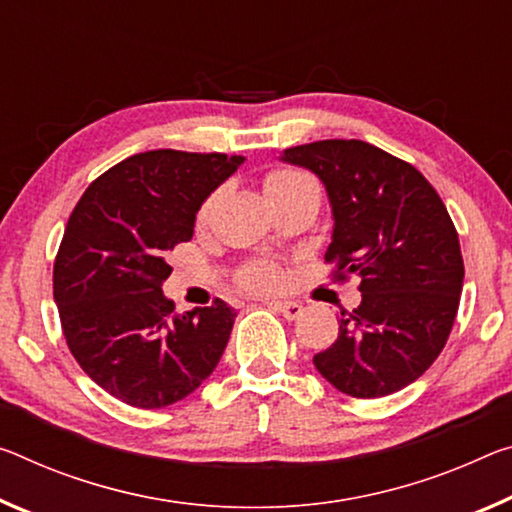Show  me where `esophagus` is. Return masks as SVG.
<instances>
[{
    "label": "esophagus",
    "mask_w": 512,
    "mask_h": 512,
    "mask_svg": "<svg viewBox=\"0 0 512 512\" xmlns=\"http://www.w3.org/2000/svg\"><path fill=\"white\" fill-rule=\"evenodd\" d=\"M269 305L289 321H296L298 316H303V312H305V307L296 303V300H273V303H269Z\"/></svg>",
    "instance_id": "34e87169"
}]
</instances>
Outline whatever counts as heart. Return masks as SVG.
Returning a JSON list of instances; mask_svg holds the SVG:
<instances>
[{"mask_svg":"<svg viewBox=\"0 0 512 512\" xmlns=\"http://www.w3.org/2000/svg\"><path fill=\"white\" fill-rule=\"evenodd\" d=\"M266 193L273 196V193H282V191H291V189H300V186H316L310 177L298 173V170H291V168H275L271 170L269 175H266ZM207 209H209V202L205 207H202L200 212V221L207 216ZM243 285L248 289H255V291H271L280 285V271L273 269L269 264H255L250 266V269L243 273Z\"/></svg>","mask_w":512,"mask_h":512,"instance_id":"heart-1","label":"heart"}]
</instances>
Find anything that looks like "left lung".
<instances>
[{"instance_id":"left-lung-1","label":"left lung","mask_w":512,"mask_h":512,"mask_svg":"<svg viewBox=\"0 0 512 512\" xmlns=\"http://www.w3.org/2000/svg\"><path fill=\"white\" fill-rule=\"evenodd\" d=\"M280 161L326 186V262L360 278V305L342 312L316 371L355 399L399 392L437 360L456 321L465 264L444 202L415 166L364 141L298 145Z\"/></svg>"}]
</instances>
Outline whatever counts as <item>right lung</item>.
Wrapping results in <instances>:
<instances>
[{
  "label": "right lung",
  "mask_w": 512,
  "mask_h": 512,
  "mask_svg": "<svg viewBox=\"0 0 512 512\" xmlns=\"http://www.w3.org/2000/svg\"><path fill=\"white\" fill-rule=\"evenodd\" d=\"M243 157L150 150L88 186L54 262V303L79 367L104 392L166 408L205 383L237 312L223 300L175 314L161 285L168 253L191 241L196 214Z\"/></svg>",
  "instance_id": "right-lung-1"
}]
</instances>
